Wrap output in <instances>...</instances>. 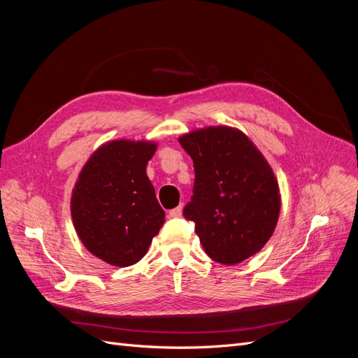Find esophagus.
Listing matches in <instances>:
<instances>
[{"instance_id":"obj_1","label":"esophagus","mask_w":358,"mask_h":358,"mask_svg":"<svg viewBox=\"0 0 358 358\" xmlns=\"http://www.w3.org/2000/svg\"><path fill=\"white\" fill-rule=\"evenodd\" d=\"M169 216H170V218H180V216H182V206H178V208L171 209L169 212Z\"/></svg>"}]
</instances>
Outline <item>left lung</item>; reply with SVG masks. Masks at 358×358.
<instances>
[{
  "label": "left lung",
  "mask_w": 358,
  "mask_h": 358,
  "mask_svg": "<svg viewBox=\"0 0 358 358\" xmlns=\"http://www.w3.org/2000/svg\"><path fill=\"white\" fill-rule=\"evenodd\" d=\"M194 162V196L183 216L213 262L233 266L255 255L272 237L280 192L264 155L243 131L204 127L179 137Z\"/></svg>",
  "instance_id": "1"
}]
</instances>
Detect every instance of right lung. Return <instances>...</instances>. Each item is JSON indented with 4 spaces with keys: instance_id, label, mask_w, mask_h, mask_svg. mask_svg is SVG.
<instances>
[{
    "instance_id": "obj_1",
    "label": "right lung",
    "mask_w": 358,
    "mask_h": 358,
    "mask_svg": "<svg viewBox=\"0 0 358 358\" xmlns=\"http://www.w3.org/2000/svg\"><path fill=\"white\" fill-rule=\"evenodd\" d=\"M157 142L117 138L85 162L71 191V220L80 242L104 263H138L164 224L166 213L146 175Z\"/></svg>"
}]
</instances>
